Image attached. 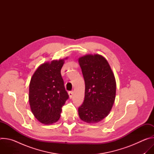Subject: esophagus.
Wrapping results in <instances>:
<instances>
[{"label": "esophagus", "mask_w": 154, "mask_h": 154, "mask_svg": "<svg viewBox=\"0 0 154 154\" xmlns=\"http://www.w3.org/2000/svg\"><path fill=\"white\" fill-rule=\"evenodd\" d=\"M68 94H69V97L71 99L72 97V96H73V95H74V91H69V93H68Z\"/></svg>", "instance_id": "esophagus-1"}]
</instances>
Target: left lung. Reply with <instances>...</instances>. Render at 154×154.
<instances>
[{"mask_svg":"<svg viewBox=\"0 0 154 154\" xmlns=\"http://www.w3.org/2000/svg\"><path fill=\"white\" fill-rule=\"evenodd\" d=\"M79 63L85 80V99L79 107L80 118L96 123L106 117L115 102L116 84L106 60L100 55L80 57Z\"/></svg>","mask_w":154,"mask_h":154,"instance_id":"left-lung-1","label":"left lung"}]
</instances>
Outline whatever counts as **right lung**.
Returning a JSON list of instances; mask_svg holds the SVG:
<instances>
[{"instance_id":"1","label":"right lung","mask_w":154,"mask_h":154,"mask_svg":"<svg viewBox=\"0 0 154 154\" xmlns=\"http://www.w3.org/2000/svg\"><path fill=\"white\" fill-rule=\"evenodd\" d=\"M63 64L64 60L44 63L31 79L29 96L30 108L35 117L42 124L57 122L62 106L69 98L61 75Z\"/></svg>"}]
</instances>
